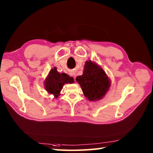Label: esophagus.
Listing matches in <instances>:
<instances>
[{"label": "esophagus", "instance_id": "obj_1", "mask_svg": "<svg viewBox=\"0 0 153 153\" xmlns=\"http://www.w3.org/2000/svg\"><path fill=\"white\" fill-rule=\"evenodd\" d=\"M74 79H75V77H74Z\"/></svg>", "mask_w": 153, "mask_h": 153}]
</instances>
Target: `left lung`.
I'll list each match as a JSON object with an SVG mask.
<instances>
[{"label":"left lung","mask_w":153,"mask_h":153,"mask_svg":"<svg viewBox=\"0 0 153 153\" xmlns=\"http://www.w3.org/2000/svg\"><path fill=\"white\" fill-rule=\"evenodd\" d=\"M84 95L89 101L99 100L105 95L110 86L109 78L105 71L97 65L86 61L83 74L76 77Z\"/></svg>","instance_id":"obj_1"}]
</instances>
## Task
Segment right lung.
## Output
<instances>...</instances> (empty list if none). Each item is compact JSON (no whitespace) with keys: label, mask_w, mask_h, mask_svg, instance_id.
<instances>
[{"label":"right lung","mask_w":153,"mask_h":153,"mask_svg":"<svg viewBox=\"0 0 153 153\" xmlns=\"http://www.w3.org/2000/svg\"><path fill=\"white\" fill-rule=\"evenodd\" d=\"M74 79L65 73L60 74L54 67L49 73V75L45 81V88L50 94H52L55 98L60 95V92L65 84L74 82Z\"/></svg>","instance_id":"obj_1"}]
</instances>
